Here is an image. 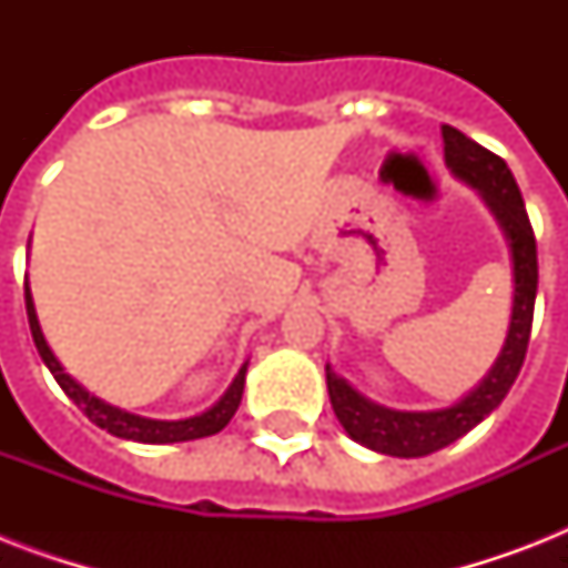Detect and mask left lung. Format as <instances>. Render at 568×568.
I'll list each match as a JSON object with an SVG mask.
<instances>
[{"label":"left lung","mask_w":568,"mask_h":568,"mask_svg":"<svg viewBox=\"0 0 568 568\" xmlns=\"http://www.w3.org/2000/svg\"><path fill=\"white\" fill-rule=\"evenodd\" d=\"M442 141H445V162L450 171L471 182L484 194L510 239L513 276H516L510 333H507L498 363L486 374L484 383L459 404L436 409V413H395V409L377 406L365 400L359 392H354L338 374L329 372V365L324 368L329 404H333L338 424L345 427L351 439L365 448L379 450V454H388V457H427L484 422L486 415L507 397L510 386L519 377L525 354H528L530 324H534L539 283L537 239H534L528 209H525V200H521L510 168L501 155H495L493 150H486L448 123L442 126Z\"/></svg>","instance_id":"left-lung-1"}]
</instances>
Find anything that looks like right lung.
<instances>
[{
  "instance_id": "right-lung-1",
  "label": "right lung",
  "mask_w": 568,
  "mask_h": 568,
  "mask_svg": "<svg viewBox=\"0 0 568 568\" xmlns=\"http://www.w3.org/2000/svg\"><path fill=\"white\" fill-rule=\"evenodd\" d=\"M26 315H29L31 338H34V347H38L40 359L47 363V368L52 372V377L58 379V386L64 388L67 397L73 400L79 409H82L88 418H91L97 427L109 430L111 436H120V439L132 442H146V445H168V442H189V439H203V436H212V433H221L230 418L235 415L241 404V392H244V374H247V365L241 368L239 377L232 379V386L226 388V395L205 409L203 415H194V418H182V422H153V418H141V415L123 413L118 406L102 404L100 397L88 395L79 383H75L70 374H64V368L58 365V359L49 351L47 338L40 333L38 315H34V303H31V292L26 285Z\"/></svg>"
}]
</instances>
